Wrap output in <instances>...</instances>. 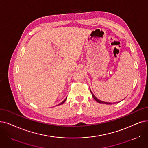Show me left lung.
Returning <instances> with one entry per match:
<instances>
[{"label":"left lung","mask_w":148,"mask_h":148,"mask_svg":"<svg viewBox=\"0 0 148 148\" xmlns=\"http://www.w3.org/2000/svg\"><path fill=\"white\" fill-rule=\"evenodd\" d=\"M90 92H91V90H90ZM91 93H92V96H93V98H94V99L96 101H97L98 103H101V104H112L111 103H107V102H104V101H101V100H99V99H97L95 97V95H94L92 93V92H91Z\"/></svg>","instance_id":"left-lung-1"}]
</instances>
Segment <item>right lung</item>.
<instances>
[{"label":"right lung","mask_w":148,"mask_h":148,"mask_svg":"<svg viewBox=\"0 0 148 148\" xmlns=\"http://www.w3.org/2000/svg\"><path fill=\"white\" fill-rule=\"evenodd\" d=\"M66 99H67V98H66V99H64V101H62V103H60V104H63V103H64V102H65V101H66ZM60 104H59V105H60Z\"/></svg>","instance_id":"obj_1"}]
</instances>
